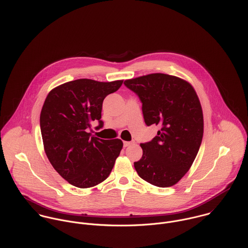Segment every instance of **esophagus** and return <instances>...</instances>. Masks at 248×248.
<instances>
[{
    "instance_id": "1",
    "label": "esophagus",
    "mask_w": 248,
    "mask_h": 248,
    "mask_svg": "<svg viewBox=\"0 0 248 248\" xmlns=\"http://www.w3.org/2000/svg\"><path fill=\"white\" fill-rule=\"evenodd\" d=\"M134 142L132 141H124V147H128V146H130L131 144H133Z\"/></svg>"
}]
</instances>
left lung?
Wrapping results in <instances>:
<instances>
[{
	"instance_id": "8db88e82",
	"label": "left lung",
	"mask_w": 248,
	"mask_h": 248,
	"mask_svg": "<svg viewBox=\"0 0 248 248\" xmlns=\"http://www.w3.org/2000/svg\"><path fill=\"white\" fill-rule=\"evenodd\" d=\"M142 102L145 123L160 129L141 143L142 157L134 163L139 176L158 187H170L191 168L203 137V113L193 86L165 73H151L124 81Z\"/></svg>"
}]
</instances>
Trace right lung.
I'll return each instance as SVG.
<instances>
[{"instance_id":"right-lung-1","label":"right lung","mask_w":248,"mask_h":248,"mask_svg":"<svg viewBox=\"0 0 248 248\" xmlns=\"http://www.w3.org/2000/svg\"><path fill=\"white\" fill-rule=\"evenodd\" d=\"M123 80L77 79L52 89L42 108L40 126L45 153L56 172L78 188H91L110 174L123 147L121 140H100L87 129L98 120L108 94Z\"/></svg>"}]
</instances>
